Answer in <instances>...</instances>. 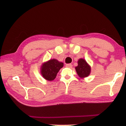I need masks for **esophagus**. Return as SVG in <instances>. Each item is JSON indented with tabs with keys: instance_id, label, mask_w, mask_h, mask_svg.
Masks as SVG:
<instances>
[{
	"instance_id": "1",
	"label": "esophagus",
	"mask_w": 126,
	"mask_h": 126,
	"mask_svg": "<svg viewBox=\"0 0 126 126\" xmlns=\"http://www.w3.org/2000/svg\"><path fill=\"white\" fill-rule=\"evenodd\" d=\"M65 67H68V68H72V65L71 64H67L65 65Z\"/></svg>"
}]
</instances>
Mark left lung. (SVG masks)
Returning a JSON list of instances; mask_svg holds the SVG:
<instances>
[{"label": "left lung", "instance_id": "left-lung-1", "mask_svg": "<svg viewBox=\"0 0 126 126\" xmlns=\"http://www.w3.org/2000/svg\"><path fill=\"white\" fill-rule=\"evenodd\" d=\"M78 65L75 67V69L79 76L81 78L88 77L91 73V68L85 59H80L78 61Z\"/></svg>", "mask_w": 126, "mask_h": 126}]
</instances>
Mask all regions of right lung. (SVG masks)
Here are the masks:
<instances>
[{
	"instance_id": "add662e5",
	"label": "right lung",
	"mask_w": 126,
	"mask_h": 126,
	"mask_svg": "<svg viewBox=\"0 0 126 126\" xmlns=\"http://www.w3.org/2000/svg\"><path fill=\"white\" fill-rule=\"evenodd\" d=\"M63 67V63L57 59H50L42 64L41 67V74L43 78L48 81L54 80L61 68Z\"/></svg>"
}]
</instances>
